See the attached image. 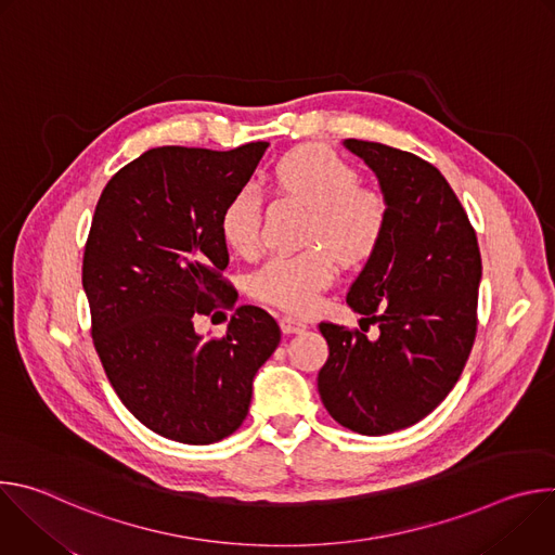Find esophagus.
<instances>
[{"instance_id": "34e87169", "label": "esophagus", "mask_w": 555, "mask_h": 555, "mask_svg": "<svg viewBox=\"0 0 555 555\" xmlns=\"http://www.w3.org/2000/svg\"><path fill=\"white\" fill-rule=\"evenodd\" d=\"M279 325H281V332H283V334H300V332L307 330L305 323L292 319V315H283V319L279 321Z\"/></svg>"}]
</instances>
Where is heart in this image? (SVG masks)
I'll list each match as a JSON object with an SVG mask.
<instances>
[{
    "label": "heart",
    "instance_id": "1",
    "mask_svg": "<svg viewBox=\"0 0 555 555\" xmlns=\"http://www.w3.org/2000/svg\"><path fill=\"white\" fill-rule=\"evenodd\" d=\"M270 184L311 208L307 244L313 248L272 257L253 276V294L305 315L319 307L321 292L334 283L336 257L353 266L373 255L386 230L388 206L377 191L358 186V171L323 144H302L283 153L270 169ZM261 193L253 186L236 189L219 215L228 248L255 257L261 246Z\"/></svg>",
    "mask_w": 555,
    "mask_h": 555
}]
</instances>
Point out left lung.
I'll list each match as a JSON object with an SVG mask.
<instances>
[{"label":"left lung","instance_id":"obj_1","mask_svg":"<svg viewBox=\"0 0 555 555\" xmlns=\"http://www.w3.org/2000/svg\"><path fill=\"white\" fill-rule=\"evenodd\" d=\"M343 144L375 173L388 206L382 242L347 294L379 336L321 323L330 358L319 392L340 426L379 437L424 420L456 384L477 336L481 253L439 169L379 142Z\"/></svg>","mask_w":555,"mask_h":555}]
</instances>
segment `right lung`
<instances>
[{
	"mask_svg": "<svg viewBox=\"0 0 555 555\" xmlns=\"http://www.w3.org/2000/svg\"><path fill=\"white\" fill-rule=\"evenodd\" d=\"M266 149H149L96 204L83 257L94 347L129 413L180 443L208 446L240 428L253 379L281 343L276 321L255 305L236 309L221 338L195 332L199 313L236 300L219 274V215Z\"/></svg>",
	"mask_w": 555,
	"mask_h": 555,
	"instance_id": "obj_1",
	"label": "right lung"
}]
</instances>
